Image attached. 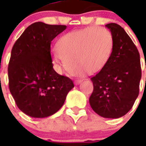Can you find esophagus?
Returning a JSON list of instances; mask_svg holds the SVG:
<instances>
[{"instance_id":"34e87169","label":"esophagus","mask_w":146,"mask_h":146,"mask_svg":"<svg viewBox=\"0 0 146 146\" xmlns=\"http://www.w3.org/2000/svg\"><path fill=\"white\" fill-rule=\"evenodd\" d=\"M82 80H75V81H74V84L75 85H79L80 82H82Z\"/></svg>"}]
</instances>
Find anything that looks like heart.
<instances>
[{
  "label": "heart",
  "mask_w": 146,
  "mask_h": 146,
  "mask_svg": "<svg viewBox=\"0 0 146 146\" xmlns=\"http://www.w3.org/2000/svg\"><path fill=\"white\" fill-rule=\"evenodd\" d=\"M113 47L111 33L104 28L93 26L66 33L52 50L53 64L75 74H96L108 64ZM67 63H66V62Z\"/></svg>",
  "instance_id": "obj_1"
}]
</instances>
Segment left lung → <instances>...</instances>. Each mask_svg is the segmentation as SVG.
<instances>
[{"instance_id": "left-lung-1", "label": "left lung", "mask_w": 146, "mask_h": 146, "mask_svg": "<svg viewBox=\"0 0 146 146\" xmlns=\"http://www.w3.org/2000/svg\"><path fill=\"white\" fill-rule=\"evenodd\" d=\"M105 26L113 36V51L104 69L91 78L94 91L89 102L100 116L118 118L129 111L138 96L140 54L122 27L116 23Z\"/></svg>"}]
</instances>
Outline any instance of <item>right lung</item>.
Returning a JSON list of instances; mask_svg holds the SVG:
<instances>
[{
	"label": "right lung",
	"mask_w": 146,
	"mask_h": 146,
	"mask_svg": "<svg viewBox=\"0 0 146 146\" xmlns=\"http://www.w3.org/2000/svg\"><path fill=\"white\" fill-rule=\"evenodd\" d=\"M66 25L42 22L25 30L11 50L8 67L9 86L17 106L33 118H46L60 109L74 88L69 77L53 69L50 44Z\"/></svg>",
	"instance_id": "obj_1"
}]
</instances>
